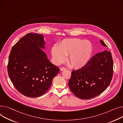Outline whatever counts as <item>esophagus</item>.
Instances as JSON below:
<instances>
[{
	"instance_id": "34e87169",
	"label": "esophagus",
	"mask_w": 123,
	"mask_h": 123,
	"mask_svg": "<svg viewBox=\"0 0 123 123\" xmlns=\"http://www.w3.org/2000/svg\"><path fill=\"white\" fill-rule=\"evenodd\" d=\"M68 69L66 68H64V67H62V68H60V70L61 71H63V70H67Z\"/></svg>"
}]
</instances>
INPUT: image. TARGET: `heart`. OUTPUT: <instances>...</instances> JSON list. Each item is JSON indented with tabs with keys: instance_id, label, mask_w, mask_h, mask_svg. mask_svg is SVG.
<instances>
[{
	"instance_id": "b5f03b06",
	"label": "heart",
	"mask_w": 123,
	"mask_h": 123,
	"mask_svg": "<svg viewBox=\"0 0 123 123\" xmlns=\"http://www.w3.org/2000/svg\"><path fill=\"white\" fill-rule=\"evenodd\" d=\"M92 52L90 41L77 38L66 39L51 49V55L57 64L63 62L68 55L69 66L74 68L83 67L88 62Z\"/></svg>"
}]
</instances>
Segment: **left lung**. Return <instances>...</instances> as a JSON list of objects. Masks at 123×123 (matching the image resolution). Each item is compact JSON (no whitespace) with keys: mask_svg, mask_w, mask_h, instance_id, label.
<instances>
[{"mask_svg":"<svg viewBox=\"0 0 123 123\" xmlns=\"http://www.w3.org/2000/svg\"><path fill=\"white\" fill-rule=\"evenodd\" d=\"M100 43L107 47L102 40H100ZM113 74L112 55L105 50L94 55L82 68L72 71L69 87L79 98H93L106 89L111 83Z\"/></svg>","mask_w":123,"mask_h":123,"instance_id":"1","label":"left lung"}]
</instances>
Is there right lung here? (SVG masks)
Wrapping results in <instances>:
<instances>
[{"instance_id":"add662e5","label":"right lung","mask_w":123,"mask_h":123,"mask_svg":"<svg viewBox=\"0 0 123 123\" xmlns=\"http://www.w3.org/2000/svg\"><path fill=\"white\" fill-rule=\"evenodd\" d=\"M44 36L30 33L18 41L9 56L8 75L16 89L29 97H37L49 88L60 68L50 62Z\"/></svg>"}]
</instances>
